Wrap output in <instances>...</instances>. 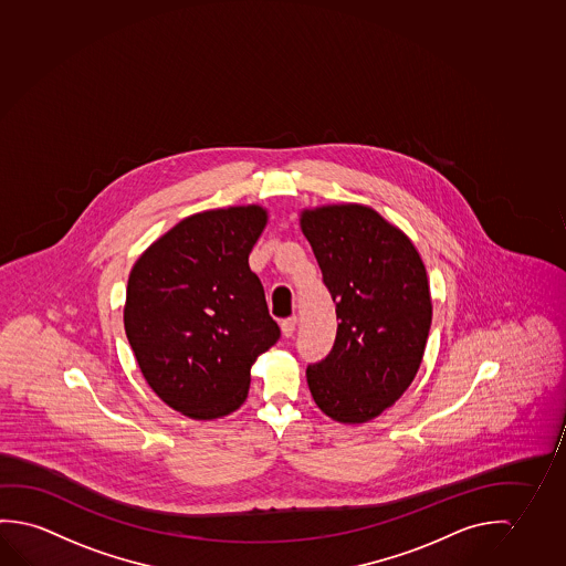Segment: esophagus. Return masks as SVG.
<instances>
[{"instance_id":"esophagus-1","label":"esophagus","mask_w":566,"mask_h":566,"mask_svg":"<svg viewBox=\"0 0 566 566\" xmlns=\"http://www.w3.org/2000/svg\"><path fill=\"white\" fill-rule=\"evenodd\" d=\"M296 324H298V321H296V316H289V318H285L283 323H281V331H283V334L285 336H293L296 331Z\"/></svg>"}]
</instances>
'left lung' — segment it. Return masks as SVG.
Masks as SVG:
<instances>
[{
  "label": "left lung",
  "instance_id": "left-lung-1",
  "mask_svg": "<svg viewBox=\"0 0 566 566\" xmlns=\"http://www.w3.org/2000/svg\"><path fill=\"white\" fill-rule=\"evenodd\" d=\"M301 228L336 305L333 350L306 368L314 403L338 422L371 421L411 386L431 328L421 255L376 210H305Z\"/></svg>",
  "mask_w": 566,
  "mask_h": 566
}]
</instances>
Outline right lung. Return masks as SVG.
<instances>
[{"label": "right lung", "instance_id": "1", "mask_svg": "<svg viewBox=\"0 0 566 566\" xmlns=\"http://www.w3.org/2000/svg\"><path fill=\"white\" fill-rule=\"evenodd\" d=\"M268 222L261 207L189 216L135 261L127 281V340L147 384L192 419L232 413L250 369L281 331L250 252Z\"/></svg>", "mask_w": 566, "mask_h": 566}]
</instances>
